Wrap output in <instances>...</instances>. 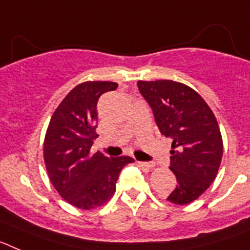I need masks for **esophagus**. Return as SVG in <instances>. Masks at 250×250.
<instances>
[{"instance_id":"esophagus-1","label":"esophagus","mask_w":250,"mask_h":250,"mask_svg":"<svg viewBox=\"0 0 250 250\" xmlns=\"http://www.w3.org/2000/svg\"><path fill=\"white\" fill-rule=\"evenodd\" d=\"M139 165L147 167V169H151V167H155V163H152V161H139Z\"/></svg>"}]
</instances>
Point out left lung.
Masks as SVG:
<instances>
[{
    "label": "left lung",
    "instance_id": "8db88e82",
    "mask_svg": "<svg viewBox=\"0 0 250 250\" xmlns=\"http://www.w3.org/2000/svg\"><path fill=\"white\" fill-rule=\"evenodd\" d=\"M163 135L173 139L170 170L176 188L167 200L185 205L198 199L215 179L223 156L219 125L204 99L171 80L138 81Z\"/></svg>",
    "mask_w": 250,
    "mask_h": 250
}]
</instances>
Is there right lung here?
Wrapping results in <instances>:
<instances>
[{"label": "right lung", "mask_w": 250, "mask_h": 250, "mask_svg": "<svg viewBox=\"0 0 250 250\" xmlns=\"http://www.w3.org/2000/svg\"><path fill=\"white\" fill-rule=\"evenodd\" d=\"M118 89L111 81H87L66 95L55 110L43 143L48 178L59 194L79 209L90 210L112 196L119 174L134 163L130 156L91 154L101 95Z\"/></svg>", "instance_id": "add662e5"}]
</instances>
